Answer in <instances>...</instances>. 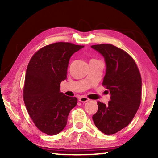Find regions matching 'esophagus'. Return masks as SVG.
Segmentation results:
<instances>
[{
  "label": "esophagus",
  "instance_id": "1",
  "mask_svg": "<svg viewBox=\"0 0 158 158\" xmlns=\"http://www.w3.org/2000/svg\"><path fill=\"white\" fill-rule=\"evenodd\" d=\"M89 101V99H88L87 97L84 96H82L79 98V101H81V102H83V103H85L87 102V101Z\"/></svg>",
  "mask_w": 158,
  "mask_h": 158
}]
</instances>
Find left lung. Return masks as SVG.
Masks as SVG:
<instances>
[{
	"mask_svg": "<svg viewBox=\"0 0 158 158\" xmlns=\"http://www.w3.org/2000/svg\"><path fill=\"white\" fill-rule=\"evenodd\" d=\"M104 58L106 75L103 85L110 93L107 105L98 101L93 116L96 127L106 135H113L128 126L141 103L142 78L132 57L112 44L92 45Z\"/></svg>",
	"mask_w": 158,
	"mask_h": 158,
	"instance_id": "1",
	"label": "left lung"
}]
</instances>
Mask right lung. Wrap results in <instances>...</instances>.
Returning a JSON list of instances; mask_svg holds the SVG:
<instances>
[{
    "mask_svg": "<svg viewBox=\"0 0 158 158\" xmlns=\"http://www.w3.org/2000/svg\"><path fill=\"white\" fill-rule=\"evenodd\" d=\"M84 46L57 42L45 46L33 55L28 64L23 88V101L30 117L43 133L55 135L63 130L76 97L60 92V83L67 79L69 61Z\"/></svg>",
    "mask_w": 158,
    "mask_h": 158,
    "instance_id": "obj_1",
    "label": "right lung"
}]
</instances>
